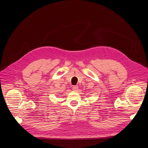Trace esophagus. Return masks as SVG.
I'll use <instances>...</instances> for the list:
<instances>
[{"label":"esophagus","mask_w":148,"mask_h":148,"mask_svg":"<svg viewBox=\"0 0 148 148\" xmlns=\"http://www.w3.org/2000/svg\"><path fill=\"white\" fill-rule=\"evenodd\" d=\"M73 90L74 91H77L78 90V86H73Z\"/></svg>","instance_id":"obj_1"}]
</instances>
